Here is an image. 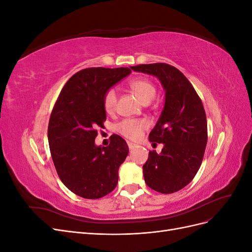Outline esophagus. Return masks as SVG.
Segmentation results:
<instances>
[{"label":"esophagus","instance_id":"obj_1","mask_svg":"<svg viewBox=\"0 0 252 252\" xmlns=\"http://www.w3.org/2000/svg\"><path fill=\"white\" fill-rule=\"evenodd\" d=\"M128 147H129V149L132 150V149H134V148H135V145H134V144H132V143H128Z\"/></svg>","mask_w":252,"mask_h":252}]
</instances>
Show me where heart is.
Segmentation results:
<instances>
[{
  "label": "heart",
  "instance_id": "1",
  "mask_svg": "<svg viewBox=\"0 0 252 252\" xmlns=\"http://www.w3.org/2000/svg\"><path fill=\"white\" fill-rule=\"evenodd\" d=\"M131 90L142 103L150 102L156 95V88L152 83L145 79H135L129 83ZM117 103V91L109 89L104 96V108L107 112L114 109ZM147 127V123L143 120H125L118 125V130L129 140H138L142 132Z\"/></svg>",
  "mask_w": 252,
  "mask_h": 252
}]
</instances>
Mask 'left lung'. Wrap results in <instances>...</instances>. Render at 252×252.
Here are the masks:
<instances>
[{
  "label": "left lung",
  "mask_w": 252,
  "mask_h": 252,
  "mask_svg": "<svg viewBox=\"0 0 252 252\" xmlns=\"http://www.w3.org/2000/svg\"><path fill=\"white\" fill-rule=\"evenodd\" d=\"M134 71L158 78L165 103L149 141L162 143L161 154L149 151L143 165L146 184L161 193H173L192 181L200 169L207 144V120L201 98L187 78L165 64L130 66Z\"/></svg>",
  "instance_id": "left-lung-1"
}]
</instances>
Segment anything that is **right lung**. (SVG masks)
I'll return each instance as SVG.
<instances>
[{"label":"right lung","instance_id":"right-lung-1","mask_svg":"<svg viewBox=\"0 0 252 252\" xmlns=\"http://www.w3.org/2000/svg\"><path fill=\"white\" fill-rule=\"evenodd\" d=\"M130 72L128 67L83 69L67 81L52 109L48 143L53 164L63 184L84 199H100L118 184L128 145L113 134L107 147L96 146L95 128L106 121V93Z\"/></svg>","mask_w":252,"mask_h":252}]
</instances>
